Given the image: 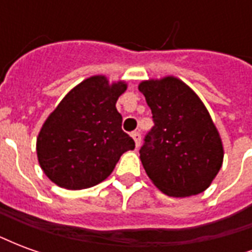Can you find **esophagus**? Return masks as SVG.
<instances>
[{
    "instance_id": "esophagus-1",
    "label": "esophagus",
    "mask_w": 252,
    "mask_h": 252,
    "mask_svg": "<svg viewBox=\"0 0 252 252\" xmlns=\"http://www.w3.org/2000/svg\"><path fill=\"white\" fill-rule=\"evenodd\" d=\"M131 136L132 139L135 140V146L139 147V146H140V142H142V135H140V132H132Z\"/></svg>"
}]
</instances>
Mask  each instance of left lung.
I'll use <instances>...</instances> for the list:
<instances>
[{"label":"left lung","mask_w":252,"mask_h":252,"mask_svg":"<svg viewBox=\"0 0 252 252\" xmlns=\"http://www.w3.org/2000/svg\"><path fill=\"white\" fill-rule=\"evenodd\" d=\"M155 126L140 160L148 178L170 197L198 194L211 186L224 159L220 133L200 97L180 78L139 83Z\"/></svg>","instance_id":"obj_1"}]
</instances>
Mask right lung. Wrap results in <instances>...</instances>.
<instances>
[{
  "instance_id": "add662e5",
  "label": "right lung",
  "mask_w": 252,
  "mask_h": 252,
  "mask_svg": "<svg viewBox=\"0 0 252 252\" xmlns=\"http://www.w3.org/2000/svg\"><path fill=\"white\" fill-rule=\"evenodd\" d=\"M128 88L93 75L78 83L47 117L36 139L41 170L63 189H88L106 180L124 153L135 148L121 129L116 102Z\"/></svg>"
}]
</instances>
